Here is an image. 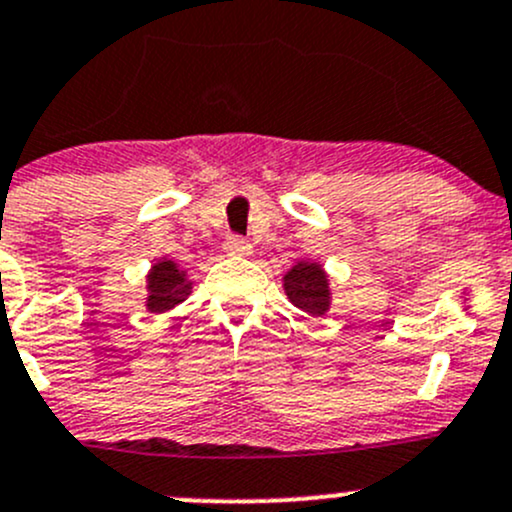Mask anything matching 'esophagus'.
<instances>
[{
    "label": "esophagus",
    "mask_w": 512,
    "mask_h": 512,
    "mask_svg": "<svg viewBox=\"0 0 512 512\" xmlns=\"http://www.w3.org/2000/svg\"><path fill=\"white\" fill-rule=\"evenodd\" d=\"M223 247H225V252H228V255H235V257H247V255H252L250 240L240 238V235H230V238L225 240Z\"/></svg>",
    "instance_id": "esophagus-1"
}]
</instances>
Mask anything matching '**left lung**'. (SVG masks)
<instances>
[{
  "instance_id": "left-lung-1",
  "label": "left lung",
  "mask_w": 512,
  "mask_h": 512,
  "mask_svg": "<svg viewBox=\"0 0 512 512\" xmlns=\"http://www.w3.org/2000/svg\"><path fill=\"white\" fill-rule=\"evenodd\" d=\"M284 292L297 309L309 316H324L331 309V289L324 267L316 262H297L284 274Z\"/></svg>"
}]
</instances>
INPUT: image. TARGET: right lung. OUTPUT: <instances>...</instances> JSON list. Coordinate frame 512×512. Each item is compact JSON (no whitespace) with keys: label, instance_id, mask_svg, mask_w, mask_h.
<instances>
[{"label":"right lung","instance_id":"obj_1","mask_svg":"<svg viewBox=\"0 0 512 512\" xmlns=\"http://www.w3.org/2000/svg\"><path fill=\"white\" fill-rule=\"evenodd\" d=\"M147 292V309L164 314L191 294V282L174 260H159L147 274Z\"/></svg>","mask_w":512,"mask_h":512}]
</instances>
